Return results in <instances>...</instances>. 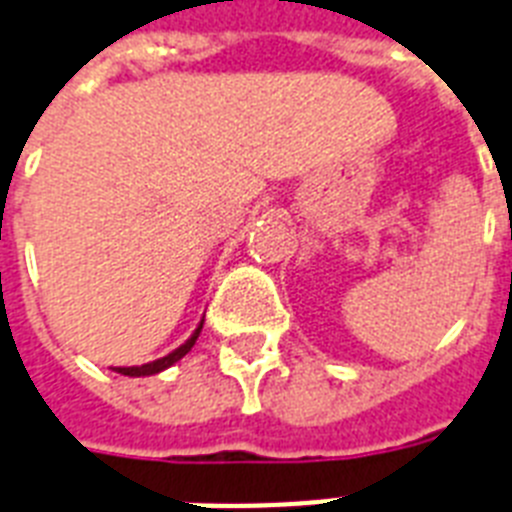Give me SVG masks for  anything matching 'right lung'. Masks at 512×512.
I'll list each match as a JSON object with an SVG mask.
<instances>
[{
  "instance_id": "obj_1",
  "label": "right lung",
  "mask_w": 512,
  "mask_h": 512,
  "mask_svg": "<svg viewBox=\"0 0 512 512\" xmlns=\"http://www.w3.org/2000/svg\"><path fill=\"white\" fill-rule=\"evenodd\" d=\"M202 323H205V321H199V326L194 328V334H191L189 339H186V342L181 344V347H178V350L170 352V355L160 357V360H152V363L131 365V368H112V371H115V373H123V376H134V378H139V376H155V373L165 371V368H170V365H173V363H178V360H181V357H184L186 352L191 350V347H194V342H197L199 331H202Z\"/></svg>"
}]
</instances>
